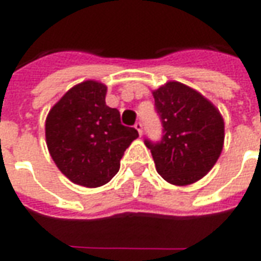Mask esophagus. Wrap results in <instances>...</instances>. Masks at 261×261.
Wrapping results in <instances>:
<instances>
[{
	"label": "esophagus",
	"instance_id": "34e87169",
	"mask_svg": "<svg viewBox=\"0 0 261 261\" xmlns=\"http://www.w3.org/2000/svg\"><path fill=\"white\" fill-rule=\"evenodd\" d=\"M134 127H136V130L138 131V134H140V136H142V123L141 121H137Z\"/></svg>",
	"mask_w": 261,
	"mask_h": 261
}]
</instances>
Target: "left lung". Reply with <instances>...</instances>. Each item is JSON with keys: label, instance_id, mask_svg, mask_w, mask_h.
I'll use <instances>...</instances> for the list:
<instances>
[{"label": "left lung", "instance_id": "left-lung-1", "mask_svg": "<svg viewBox=\"0 0 261 261\" xmlns=\"http://www.w3.org/2000/svg\"><path fill=\"white\" fill-rule=\"evenodd\" d=\"M164 127L161 141L145 140L156 172L176 186L200 180L213 169L224 147V119L200 92L170 81L152 92Z\"/></svg>", "mask_w": 261, "mask_h": 261}]
</instances>
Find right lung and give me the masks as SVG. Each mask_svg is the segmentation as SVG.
I'll list each match as a JSON object with an SVG mask.
<instances>
[{"mask_svg": "<svg viewBox=\"0 0 261 261\" xmlns=\"http://www.w3.org/2000/svg\"><path fill=\"white\" fill-rule=\"evenodd\" d=\"M108 88L84 81L71 88L48 112L46 142L61 173L85 187L112 180L120 159L138 131L120 121V112L106 105Z\"/></svg>", "mask_w": 261, "mask_h": 261, "instance_id": "1", "label": "right lung"}]
</instances>
